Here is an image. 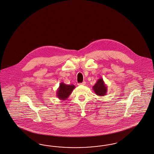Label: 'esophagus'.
Segmentation results:
<instances>
[{"label": "esophagus", "mask_w": 154, "mask_h": 154, "mask_svg": "<svg viewBox=\"0 0 154 154\" xmlns=\"http://www.w3.org/2000/svg\"><path fill=\"white\" fill-rule=\"evenodd\" d=\"M85 84H86V82H85V81L82 82V83H80V84H79V85H85Z\"/></svg>", "instance_id": "1"}]
</instances>
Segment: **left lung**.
<instances>
[{
	"label": "left lung",
	"mask_w": 154,
	"mask_h": 154,
	"mask_svg": "<svg viewBox=\"0 0 154 154\" xmlns=\"http://www.w3.org/2000/svg\"><path fill=\"white\" fill-rule=\"evenodd\" d=\"M93 90L97 96H106L107 91V86L105 84L103 79H100L93 86Z\"/></svg>",
	"instance_id": "8db88e82"
}]
</instances>
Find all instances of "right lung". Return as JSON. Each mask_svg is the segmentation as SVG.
<instances>
[{
  "label": "right lung",
  "instance_id": "add662e5",
  "mask_svg": "<svg viewBox=\"0 0 154 154\" xmlns=\"http://www.w3.org/2000/svg\"><path fill=\"white\" fill-rule=\"evenodd\" d=\"M74 88V85H66L64 82H61L56 91V96L60 100L65 101L69 97Z\"/></svg>",
  "mask_w": 154,
  "mask_h": 154
}]
</instances>
